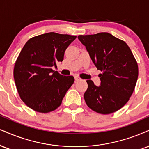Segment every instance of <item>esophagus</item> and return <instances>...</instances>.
<instances>
[{
	"label": "esophagus",
	"instance_id": "34e87169",
	"mask_svg": "<svg viewBox=\"0 0 149 149\" xmlns=\"http://www.w3.org/2000/svg\"><path fill=\"white\" fill-rule=\"evenodd\" d=\"M74 79H75V80H76V81H79V80H81V78L79 77H77V76H75V77H74Z\"/></svg>",
	"mask_w": 149,
	"mask_h": 149
}]
</instances>
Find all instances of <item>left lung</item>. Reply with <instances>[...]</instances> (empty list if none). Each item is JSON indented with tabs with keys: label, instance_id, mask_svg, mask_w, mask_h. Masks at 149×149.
Returning a JSON list of instances; mask_svg holds the SVG:
<instances>
[{
	"label": "left lung",
	"instance_id": "8db88e82",
	"mask_svg": "<svg viewBox=\"0 0 149 149\" xmlns=\"http://www.w3.org/2000/svg\"><path fill=\"white\" fill-rule=\"evenodd\" d=\"M97 70L101 84L87 80L88 87L84 93L86 104L98 113L111 114L122 108L133 94L138 66L130 47L124 41L107 32L79 35Z\"/></svg>",
	"mask_w": 149,
	"mask_h": 149
}]
</instances>
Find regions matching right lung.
<instances>
[{
    "label": "right lung",
    "mask_w": 149,
    "mask_h": 149,
    "mask_svg": "<svg viewBox=\"0 0 149 149\" xmlns=\"http://www.w3.org/2000/svg\"><path fill=\"white\" fill-rule=\"evenodd\" d=\"M76 38L49 32L25 44L14 65V78L19 96L28 107L45 113L61 104L74 78L63 76L52 68L63 60L65 49Z\"/></svg>",
    "instance_id": "1"
}]
</instances>
